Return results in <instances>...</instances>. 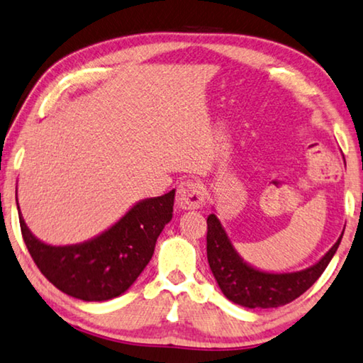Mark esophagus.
<instances>
[{
    "instance_id": "34e87169",
    "label": "esophagus",
    "mask_w": 363,
    "mask_h": 363,
    "mask_svg": "<svg viewBox=\"0 0 363 363\" xmlns=\"http://www.w3.org/2000/svg\"><path fill=\"white\" fill-rule=\"evenodd\" d=\"M176 202L184 210H197L205 205V189L197 181H184L177 187Z\"/></svg>"
}]
</instances>
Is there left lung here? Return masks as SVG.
Here are the masks:
<instances>
[{
    "mask_svg": "<svg viewBox=\"0 0 363 363\" xmlns=\"http://www.w3.org/2000/svg\"><path fill=\"white\" fill-rule=\"evenodd\" d=\"M206 224V257L211 273L226 298L247 308H273L296 301L325 272L344 234L312 267L292 273H272L252 267L239 255L215 213L208 215Z\"/></svg>",
    "mask_w": 363,
    "mask_h": 363,
    "instance_id": "left-lung-1",
    "label": "left lung"
}]
</instances>
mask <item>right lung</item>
I'll list each match as a JSON object with an SVG mask.
<instances>
[{
	"label": "right lung",
	"mask_w": 363,
	"mask_h": 363,
	"mask_svg": "<svg viewBox=\"0 0 363 363\" xmlns=\"http://www.w3.org/2000/svg\"><path fill=\"white\" fill-rule=\"evenodd\" d=\"M176 191L143 199L106 231L85 242L50 245L37 239L21 215L24 242L51 284L85 302H103L124 294L152 260L155 244L172 220Z\"/></svg>",
	"instance_id": "right-lung-1"
}]
</instances>
